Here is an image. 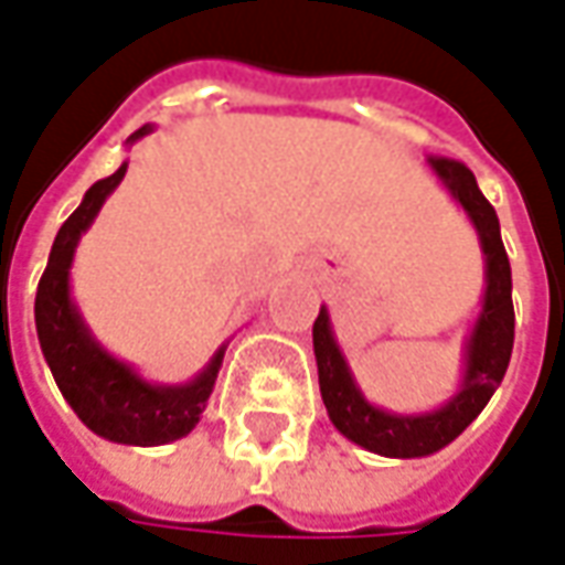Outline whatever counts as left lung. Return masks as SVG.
<instances>
[{
    "label": "left lung",
    "instance_id": "left-lung-1",
    "mask_svg": "<svg viewBox=\"0 0 565 565\" xmlns=\"http://www.w3.org/2000/svg\"><path fill=\"white\" fill-rule=\"evenodd\" d=\"M429 164L454 192V199L463 204L469 221L476 223L479 238H482V252H486V305H482V317L469 339L463 388L435 414H385L380 407L366 404L361 392L354 388L342 351L332 339L327 308H320L317 320H313V354H317L320 395L327 404L329 419L335 423V429L344 438H351L354 445L382 454V457H426V454H435L450 445L476 416L482 414L494 388L501 385L510 354H513V323H516L513 279H510V260L503 252L498 214L488 204L472 170L463 161H454L445 154H429Z\"/></svg>",
    "mask_w": 565,
    "mask_h": 565
}]
</instances>
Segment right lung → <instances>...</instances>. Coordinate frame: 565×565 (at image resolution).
I'll return each mask as SVG.
<instances>
[{
	"label": "right lung",
	"mask_w": 565,
	"mask_h": 565,
	"mask_svg": "<svg viewBox=\"0 0 565 565\" xmlns=\"http://www.w3.org/2000/svg\"><path fill=\"white\" fill-rule=\"evenodd\" d=\"M146 132L149 127L132 132V139ZM124 173H127V164L117 168L111 177L89 185L77 211L62 223L58 236L52 242L49 264L40 276L33 313H36V335H40L45 363L58 382L64 401L74 407V414L108 441L149 448V445H164L192 433L204 401L214 388L223 351H217V358L207 363L202 376L189 385H149V382L136 380L130 366L117 363L89 339L67 295V267H71L79 233L93 223L102 202L124 180Z\"/></svg>",
	"instance_id": "obj_1"
}]
</instances>
